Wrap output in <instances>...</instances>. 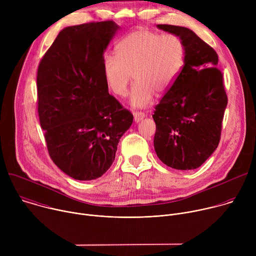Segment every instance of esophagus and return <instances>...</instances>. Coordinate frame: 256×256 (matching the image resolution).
I'll list each match as a JSON object with an SVG mask.
<instances>
[{"label":"esophagus","mask_w":256,"mask_h":256,"mask_svg":"<svg viewBox=\"0 0 256 256\" xmlns=\"http://www.w3.org/2000/svg\"><path fill=\"white\" fill-rule=\"evenodd\" d=\"M144 118V112H134V122H138L142 120Z\"/></svg>","instance_id":"obj_1"}]
</instances>
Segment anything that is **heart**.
Returning a JSON list of instances; mask_svg holds the SVG:
<instances>
[{"instance_id":"heart-1","label":"heart","mask_w":256,"mask_h":256,"mask_svg":"<svg viewBox=\"0 0 256 256\" xmlns=\"http://www.w3.org/2000/svg\"><path fill=\"white\" fill-rule=\"evenodd\" d=\"M116 52L106 54L102 60L106 86L116 96L124 97L132 75L130 103L142 108L151 103L155 91L170 89L184 68L186 50L175 34L138 29L120 42Z\"/></svg>"}]
</instances>
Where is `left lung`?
<instances>
[{"mask_svg":"<svg viewBox=\"0 0 256 256\" xmlns=\"http://www.w3.org/2000/svg\"><path fill=\"white\" fill-rule=\"evenodd\" d=\"M184 42L179 76L155 106L154 147L159 159L178 170L200 167L216 149L228 103L218 54L186 27L159 24Z\"/></svg>","mask_w":256,"mask_h":256,"instance_id":"8db88e82","label":"left lung"}]
</instances>
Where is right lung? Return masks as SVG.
Returning <instances> with one entry per match:
<instances>
[{"label": "right lung", "mask_w": 256, "mask_h": 256, "mask_svg": "<svg viewBox=\"0 0 256 256\" xmlns=\"http://www.w3.org/2000/svg\"><path fill=\"white\" fill-rule=\"evenodd\" d=\"M114 21L62 29L38 68V112L50 157L77 180L102 176L134 116L108 93L102 60Z\"/></svg>", "instance_id": "add662e5"}]
</instances>
